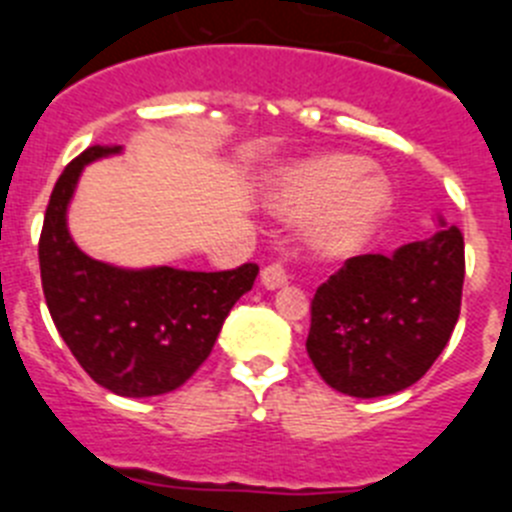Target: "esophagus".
<instances>
[{
	"label": "esophagus",
	"instance_id": "1",
	"mask_svg": "<svg viewBox=\"0 0 512 512\" xmlns=\"http://www.w3.org/2000/svg\"><path fill=\"white\" fill-rule=\"evenodd\" d=\"M287 269H284V264H269L264 266V271H261V284H264L266 289H279L287 284Z\"/></svg>",
	"mask_w": 512,
	"mask_h": 512
}]
</instances>
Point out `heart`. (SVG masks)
<instances>
[{
  "instance_id": "1",
  "label": "heart",
  "mask_w": 512,
  "mask_h": 512,
  "mask_svg": "<svg viewBox=\"0 0 512 512\" xmlns=\"http://www.w3.org/2000/svg\"><path fill=\"white\" fill-rule=\"evenodd\" d=\"M364 158L323 156L282 171L271 205L284 215H315L310 243L320 256L343 259L369 243L390 212V192L379 179L364 176Z\"/></svg>"
}]
</instances>
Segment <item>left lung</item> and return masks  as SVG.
Returning <instances> with one entry per match:
<instances>
[{
  "mask_svg": "<svg viewBox=\"0 0 512 512\" xmlns=\"http://www.w3.org/2000/svg\"><path fill=\"white\" fill-rule=\"evenodd\" d=\"M395 253L354 256L310 307L307 356L343 395L387 397L418 382L449 343L464 284V235L446 225Z\"/></svg>",
  "mask_w": 512,
  "mask_h": 512,
  "instance_id": "8db88e82",
  "label": "left lung"
}]
</instances>
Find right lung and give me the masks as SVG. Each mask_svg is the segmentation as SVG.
Here are the masks:
<instances>
[{
    "instance_id": "add662e5",
    "label": "right lung",
    "mask_w": 512,
    "mask_h": 512,
    "mask_svg": "<svg viewBox=\"0 0 512 512\" xmlns=\"http://www.w3.org/2000/svg\"><path fill=\"white\" fill-rule=\"evenodd\" d=\"M120 151L87 148L58 176L38 246L43 295L58 333L94 382L120 397L166 395L210 356L259 266L122 269L87 256L69 233L71 197L84 166Z\"/></svg>"
}]
</instances>
